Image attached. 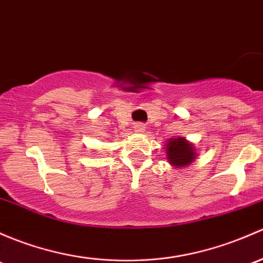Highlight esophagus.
<instances>
[{
	"label": "esophagus",
	"mask_w": 263,
	"mask_h": 263,
	"mask_svg": "<svg viewBox=\"0 0 263 263\" xmlns=\"http://www.w3.org/2000/svg\"><path fill=\"white\" fill-rule=\"evenodd\" d=\"M135 131L136 132H145V126L142 123H136L135 126Z\"/></svg>",
	"instance_id": "34e87169"
}]
</instances>
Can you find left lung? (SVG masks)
I'll return each instance as SVG.
<instances>
[{"label": "left lung", "instance_id": "obj_1", "mask_svg": "<svg viewBox=\"0 0 263 263\" xmlns=\"http://www.w3.org/2000/svg\"><path fill=\"white\" fill-rule=\"evenodd\" d=\"M165 148H166L168 162L174 166H186L195 159L194 147L182 137L167 140Z\"/></svg>", "mask_w": 263, "mask_h": 263}]
</instances>
